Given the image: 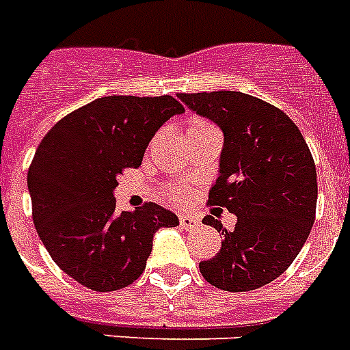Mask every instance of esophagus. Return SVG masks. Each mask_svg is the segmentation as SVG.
<instances>
[{
	"label": "esophagus",
	"instance_id": "esophagus-1",
	"mask_svg": "<svg viewBox=\"0 0 350 350\" xmlns=\"http://www.w3.org/2000/svg\"><path fill=\"white\" fill-rule=\"evenodd\" d=\"M200 221H198L194 216H189V214H181L180 216V227L185 230H191V229H196Z\"/></svg>",
	"mask_w": 350,
	"mask_h": 350
}]
</instances>
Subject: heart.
I'll list each match as a JSON object with an SVG mask.
<instances>
[{
  "label": "heart",
  "instance_id": "heart-1",
  "mask_svg": "<svg viewBox=\"0 0 350 350\" xmlns=\"http://www.w3.org/2000/svg\"><path fill=\"white\" fill-rule=\"evenodd\" d=\"M211 123L205 120H202V118H192L191 121H189V129H187V134H192V132H200V131H205V129H211ZM167 196L170 198V200H174V202H178V200H181L183 198V191L181 189H172V191H169V194Z\"/></svg>",
  "mask_w": 350,
  "mask_h": 350
}]
</instances>
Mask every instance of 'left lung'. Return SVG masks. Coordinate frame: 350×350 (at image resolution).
<instances>
[{
	"label": "left lung",
	"mask_w": 350,
	"mask_h": 350,
	"mask_svg": "<svg viewBox=\"0 0 350 350\" xmlns=\"http://www.w3.org/2000/svg\"><path fill=\"white\" fill-rule=\"evenodd\" d=\"M191 111L224 132L219 176L208 205L236 214V227L224 229L221 249L200 263L211 285L247 293L287 271L309 238L316 216V165L294 121L254 96L218 90L178 94Z\"/></svg>",
	"instance_id": "obj_1"
}]
</instances>
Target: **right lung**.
Wrapping results in <instances>:
<instances>
[{
	"label": "right lung",
	"instance_id": "add662e5",
	"mask_svg": "<svg viewBox=\"0 0 350 350\" xmlns=\"http://www.w3.org/2000/svg\"><path fill=\"white\" fill-rule=\"evenodd\" d=\"M172 96H105L59 120L41 139L27 183L32 219L65 274L98 293L142 276L161 227L178 216L148 202L116 213L118 176L139 167L148 142L174 114Z\"/></svg>",
	"mask_w": 350,
	"mask_h": 350
}]
</instances>
